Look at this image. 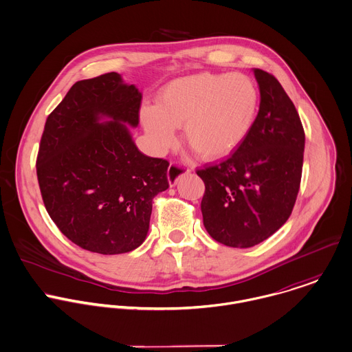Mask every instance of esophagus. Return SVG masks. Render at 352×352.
Segmentation results:
<instances>
[{
    "instance_id": "esophagus-1",
    "label": "esophagus",
    "mask_w": 352,
    "mask_h": 352,
    "mask_svg": "<svg viewBox=\"0 0 352 352\" xmlns=\"http://www.w3.org/2000/svg\"><path fill=\"white\" fill-rule=\"evenodd\" d=\"M186 173H189V168H186V167H184V166H181V164H178V163H171V164L168 166V170H167L168 184H170L171 186H174V185L178 182V179H179L184 174H186Z\"/></svg>"
}]
</instances>
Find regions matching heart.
<instances>
[{"label":"heart","mask_w":352,"mask_h":352,"mask_svg":"<svg viewBox=\"0 0 352 352\" xmlns=\"http://www.w3.org/2000/svg\"><path fill=\"white\" fill-rule=\"evenodd\" d=\"M260 95L254 81L242 73L201 72L166 84L156 103H145L141 124L157 152L177 141L184 125L185 141L204 160L232 153L252 132Z\"/></svg>","instance_id":"heart-1"}]
</instances>
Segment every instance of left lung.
<instances>
[{
    "label": "left lung",
    "instance_id": "obj_1",
    "mask_svg": "<svg viewBox=\"0 0 352 352\" xmlns=\"http://www.w3.org/2000/svg\"><path fill=\"white\" fill-rule=\"evenodd\" d=\"M260 109L246 140L226 160L197 170L206 184L204 226L230 248H252L289 217L300 185L305 131L275 76L253 69Z\"/></svg>",
    "mask_w": 352,
    "mask_h": 352
}]
</instances>
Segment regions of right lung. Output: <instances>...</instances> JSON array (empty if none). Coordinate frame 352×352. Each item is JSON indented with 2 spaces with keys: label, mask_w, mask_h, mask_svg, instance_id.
Segmentation results:
<instances>
[{
  "label": "right lung",
  "mask_w": 352,
  "mask_h": 352,
  "mask_svg": "<svg viewBox=\"0 0 352 352\" xmlns=\"http://www.w3.org/2000/svg\"><path fill=\"white\" fill-rule=\"evenodd\" d=\"M141 92L110 72L72 85L47 117L36 157L52 220L77 246L121 254L144 242L153 197L168 188V162L136 146ZM110 119V122H103Z\"/></svg>",
  "instance_id": "add662e5"
}]
</instances>
